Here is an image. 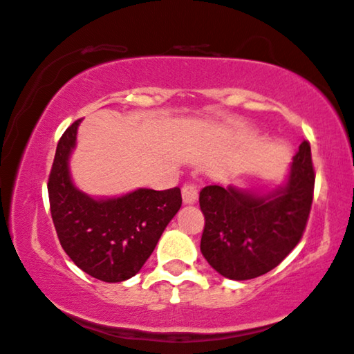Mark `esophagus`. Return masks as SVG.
Masks as SVG:
<instances>
[{"label": "esophagus", "instance_id": "obj_1", "mask_svg": "<svg viewBox=\"0 0 354 354\" xmlns=\"http://www.w3.org/2000/svg\"><path fill=\"white\" fill-rule=\"evenodd\" d=\"M198 198V191L197 187L194 186L192 183H187L183 186V202L186 205H191L195 203Z\"/></svg>", "mask_w": 354, "mask_h": 354}]
</instances>
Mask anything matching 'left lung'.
I'll use <instances>...</instances> for the list:
<instances>
[{
  "label": "left lung",
  "instance_id": "1",
  "mask_svg": "<svg viewBox=\"0 0 354 354\" xmlns=\"http://www.w3.org/2000/svg\"><path fill=\"white\" fill-rule=\"evenodd\" d=\"M315 168L304 141L294 156L288 183L266 195L234 186L200 191L205 227L200 250L221 275L236 281L270 272L302 239L312 209Z\"/></svg>",
  "mask_w": 354,
  "mask_h": 354
}]
</instances>
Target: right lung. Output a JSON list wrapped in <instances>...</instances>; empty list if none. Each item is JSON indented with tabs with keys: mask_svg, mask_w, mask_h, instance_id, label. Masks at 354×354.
<instances>
[{
	"mask_svg": "<svg viewBox=\"0 0 354 354\" xmlns=\"http://www.w3.org/2000/svg\"><path fill=\"white\" fill-rule=\"evenodd\" d=\"M79 122L68 127L57 145L47 183L52 221L62 248L81 270L106 283L125 281L141 270L181 208V191L138 189L106 200L79 191L68 168Z\"/></svg>",
	"mask_w": 354,
	"mask_h": 354,
	"instance_id": "1",
	"label": "right lung"
}]
</instances>
